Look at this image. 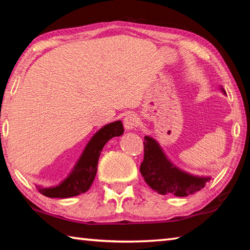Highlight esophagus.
<instances>
[{"label":"esophagus","instance_id":"34e87169","mask_svg":"<svg viewBox=\"0 0 250 250\" xmlns=\"http://www.w3.org/2000/svg\"><path fill=\"white\" fill-rule=\"evenodd\" d=\"M138 125V117L133 115V113H130V115L125 116L124 119V125L125 130H133Z\"/></svg>","mask_w":250,"mask_h":250}]
</instances>
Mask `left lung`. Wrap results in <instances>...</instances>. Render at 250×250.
I'll list each match as a JSON object with an SVG mask.
<instances>
[{
    "label": "left lung",
    "mask_w": 250,
    "mask_h": 250,
    "mask_svg": "<svg viewBox=\"0 0 250 250\" xmlns=\"http://www.w3.org/2000/svg\"><path fill=\"white\" fill-rule=\"evenodd\" d=\"M221 91L226 92L221 86ZM140 172L146 184L162 195L173 194L185 197L205 188L210 176L194 175L176 167L162 149L160 143L150 135L145 137V159Z\"/></svg>",
    "instance_id": "8db88e82"
}]
</instances>
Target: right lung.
<instances>
[{"label":"right lung","mask_w":250,"mask_h":250,"mask_svg":"<svg viewBox=\"0 0 250 250\" xmlns=\"http://www.w3.org/2000/svg\"><path fill=\"white\" fill-rule=\"evenodd\" d=\"M124 132V125L120 120L104 125L90 138L77 162L64 180L53 186L35 184L36 188L43 195L52 198H68L87 192L94 183L98 160L104 145L110 139L120 137Z\"/></svg>","instance_id":"add662e5"}]
</instances>
